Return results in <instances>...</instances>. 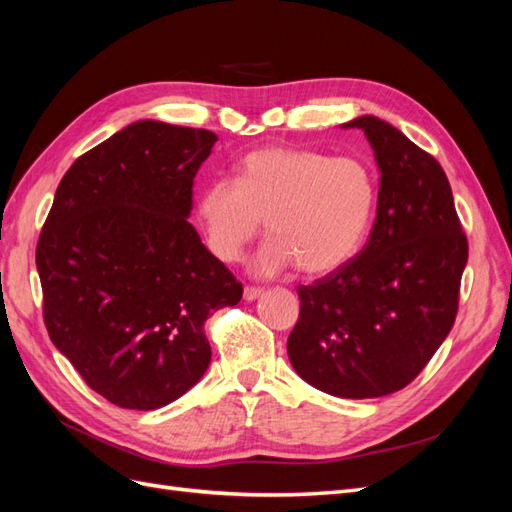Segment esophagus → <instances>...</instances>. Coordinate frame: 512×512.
<instances>
[{"mask_svg": "<svg viewBox=\"0 0 512 512\" xmlns=\"http://www.w3.org/2000/svg\"><path fill=\"white\" fill-rule=\"evenodd\" d=\"M262 288H256V286H245V290H243V299L245 301H256L258 297H262Z\"/></svg>", "mask_w": 512, "mask_h": 512, "instance_id": "obj_1", "label": "esophagus"}]
</instances>
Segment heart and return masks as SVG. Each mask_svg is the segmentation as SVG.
<instances>
[{
	"instance_id": "b5f03b06",
	"label": "heart",
	"mask_w": 512,
	"mask_h": 512,
	"mask_svg": "<svg viewBox=\"0 0 512 512\" xmlns=\"http://www.w3.org/2000/svg\"><path fill=\"white\" fill-rule=\"evenodd\" d=\"M378 185L361 158L299 147H265L245 156L237 179H215L198 213L209 250L235 262L267 220L271 239L252 271L275 275L297 265L307 275L335 271L359 252L374 218Z\"/></svg>"
}]
</instances>
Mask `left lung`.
<instances>
[{"instance_id": "left-lung-1", "label": "left lung", "mask_w": 512, "mask_h": 512, "mask_svg": "<svg viewBox=\"0 0 512 512\" xmlns=\"http://www.w3.org/2000/svg\"><path fill=\"white\" fill-rule=\"evenodd\" d=\"M376 151L380 190L363 250L309 286L288 337L297 374L346 399L408 386L451 333L468 239L440 162L391 123L359 117Z\"/></svg>"}]
</instances>
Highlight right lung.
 Returning a JSON list of instances; mask_svg holds the SVG:
<instances>
[{"label":"right lung","instance_id":"add662e5","mask_svg":"<svg viewBox=\"0 0 512 512\" xmlns=\"http://www.w3.org/2000/svg\"><path fill=\"white\" fill-rule=\"evenodd\" d=\"M211 130L136 121L59 181L36 245L42 316L89 389L156 410L205 374L211 312L243 286L185 220Z\"/></svg>","mask_w":512,"mask_h":512}]
</instances>
